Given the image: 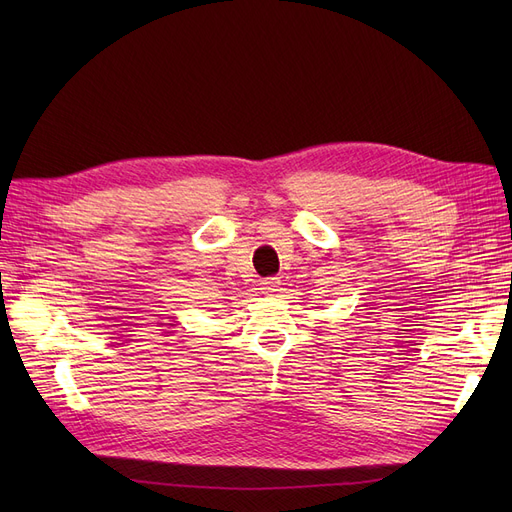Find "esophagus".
Masks as SVG:
<instances>
[{"label": "esophagus", "mask_w": 512, "mask_h": 512, "mask_svg": "<svg viewBox=\"0 0 512 512\" xmlns=\"http://www.w3.org/2000/svg\"><path fill=\"white\" fill-rule=\"evenodd\" d=\"M278 286H280V278H265V280H261V290H263L265 294L276 292Z\"/></svg>", "instance_id": "obj_1"}]
</instances>
